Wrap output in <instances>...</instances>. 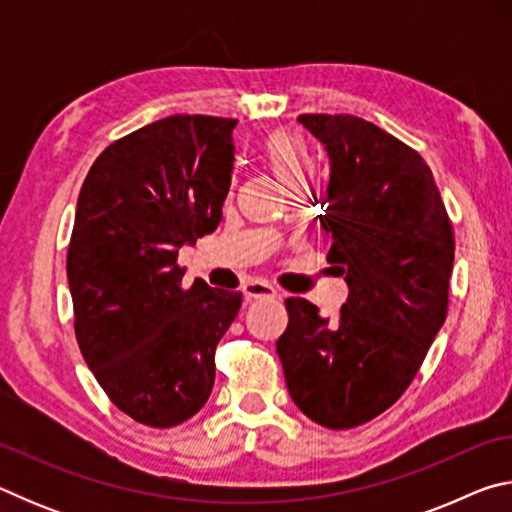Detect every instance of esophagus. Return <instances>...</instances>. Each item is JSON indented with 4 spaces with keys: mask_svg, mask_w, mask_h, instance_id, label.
<instances>
[{
    "mask_svg": "<svg viewBox=\"0 0 512 512\" xmlns=\"http://www.w3.org/2000/svg\"><path fill=\"white\" fill-rule=\"evenodd\" d=\"M244 296L248 300H257V298H277V289L271 287L268 282H246L244 284Z\"/></svg>",
    "mask_w": 512,
    "mask_h": 512,
    "instance_id": "1",
    "label": "esophagus"
}]
</instances>
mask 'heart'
Here are the masks:
<instances>
[{
  "label": "heart",
  "mask_w": 512,
  "mask_h": 512,
  "mask_svg": "<svg viewBox=\"0 0 512 512\" xmlns=\"http://www.w3.org/2000/svg\"><path fill=\"white\" fill-rule=\"evenodd\" d=\"M266 155L268 162L273 164L277 176H280L287 185L302 176H311L309 151L298 135L275 133L271 140L266 142Z\"/></svg>",
  "instance_id": "heart-1"
}]
</instances>
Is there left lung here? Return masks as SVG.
<instances>
[{
  "label": "left lung",
  "mask_w": 512,
  "mask_h": 512,
  "mask_svg": "<svg viewBox=\"0 0 512 512\" xmlns=\"http://www.w3.org/2000/svg\"><path fill=\"white\" fill-rule=\"evenodd\" d=\"M298 124L329 158L318 216L348 300L329 320L287 298L275 348L298 409L327 429H352L400 400L443 327L454 232L427 162L397 137L352 115Z\"/></svg>",
  "instance_id": "1"
}]
</instances>
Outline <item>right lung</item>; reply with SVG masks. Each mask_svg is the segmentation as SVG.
Segmentation results:
<instances>
[{
	"instance_id": "add662e5",
	"label": "right lung",
	"mask_w": 512,
	"mask_h": 512,
	"mask_svg": "<svg viewBox=\"0 0 512 512\" xmlns=\"http://www.w3.org/2000/svg\"><path fill=\"white\" fill-rule=\"evenodd\" d=\"M237 119L171 115L110 144L81 187L67 280L83 359L117 409L176 427L203 409L241 291L183 287L178 250L223 219Z\"/></svg>"
}]
</instances>
